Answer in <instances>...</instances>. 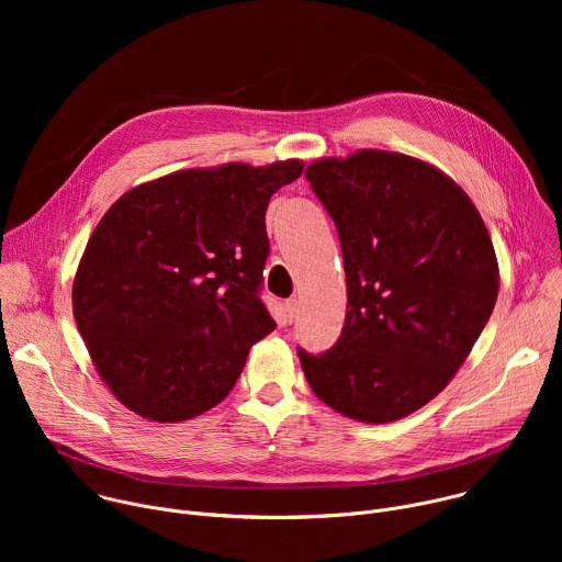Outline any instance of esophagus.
Returning <instances> with one entry per match:
<instances>
[{"label": "esophagus", "instance_id": "34e87169", "mask_svg": "<svg viewBox=\"0 0 562 562\" xmlns=\"http://www.w3.org/2000/svg\"><path fill=\"white\" fill-rule=\"evenodd\" d=\"M282 311H284V323H293L297 315V300H286L282 304Z\"/></svg>", "mask_w": 562, "mask_h": 562}]
</instances>
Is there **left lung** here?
<instances>
[{
	"mask_svg": "<svg viewBox=\"0 0 562 562\" xmlns=\"http://www.w3.org/2000/svg\"><path fill=\"white\" fill-rule=\"evenodd\" d=\"M334 217L347 273L331 351H297L313 393L367 425L405 418L462 367L494 311L501 273L469 195L425 159L380 148L304 171Z\"/></svg>",
	"mask_w": 562,
	"mask_h": 562,
	"instance_id": "left-lung-1",
	"label": "left lung"
}]
</instances>
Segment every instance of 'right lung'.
Instances as JSON below:
<instances>
[{
	"instance_id": "right-lung-1",
	"label": "right lung",
	"mask_w": 562,
	"mask_h": 562,
	"mask_svg": "<svg viewBox=\"0 0 562 562\" xmlns=\"http://www.w3.org/2000/svg\"><path fill=\"white\" fill-rule=\"evenodd\" d=\"M302 159L228 162L133 187L98 222L72 280V315L111 393L153 423L228 395L276 329L258 289L271 195Z\"/></svg>"
}]
</instances>
